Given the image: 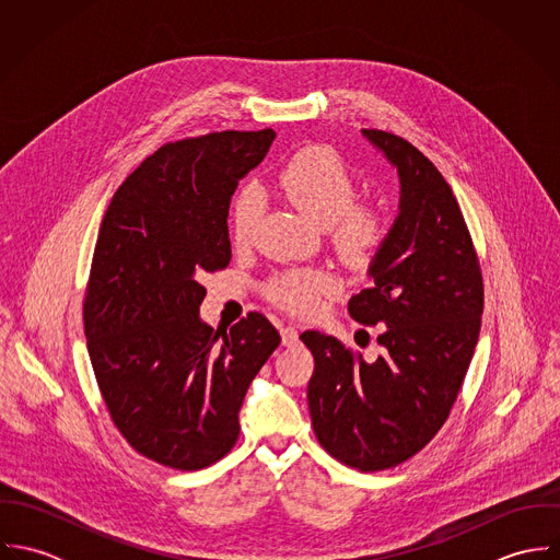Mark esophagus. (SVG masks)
<instances>
[{
  "label": "esophagus",
  "mask_w": 560,
  "mask_h": 560,
  "mask_svg": "<svg viewBox=\"0 0 560 560\" xmlns=\"http://www.w3.org/2000/svg\"><path fill=\"white\" fill-rule=\"evenodd\" d=\"M280 336H282V345L284 347H293L300 340V331L293 325H282L280 327Z\"/></svg>",
  "instance_id": "obj_1"
}]
</instances>
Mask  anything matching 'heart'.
Instances as JSON below:
<instances>
[{"instance_id":"obj_1","label":"heart","mask_w":560,"mask_h":560,"mask_svg":"<svg viewBox=\"0 0 560 560\" xmlns=\"http://www.w3.org/2000/svg\"><path fill=\"white\" fill-rule=\"evenodd\" d=\"M284 198L308 220L327 226L331 243L351 267H366L390 235V215L380 202H358L355 174L329 147H306L282 165L276 176ZM262 213V191L243 187L231 211V237L247 245ZM340 287L331 271L295 269L276 276L267 284V298L289 313L313 315L320 298Z\"/></svg>"}]
</instances>
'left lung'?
<instances>
[{
    "instance_id": "obj_1",
    "label": "left lung",
    "mask_w": 560,
    "mask_h": 560,
    "mask_svg": "<svg viewBox=\"0 0 560 560\" xmlns=\"http://www.w3.org/2000/svg\"><path fill=\"white\" fill-rule=\"evenodd\" d=\"M362 133L400 180L399 215L369 267L373 287L349 300L353 319L380 325L382 353L366 362L334 336L308 329L300 338L315 355L308 407L320 446L377 472L413 457L446 422L479 340L482 276L440 170L395 133Z\"/></svg>"
}]
</instances>
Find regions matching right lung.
Wrapping results in <instances>:
<instances>
[{"mask_svg": "<svg viewBox=\"0 0 560 560\" xmlns=\"http://www.w3.org/2000/svg\"><path fill=\"white\" fill-rule=\"evenodd\" d=\"M273 138L222 131L161 147L98 229L83 298L90 362L116 429L165 468L200 470L235 446L247 386L280 345L260 313L229 331L200 320L205 273L231 262V198Z\"/></svg>", "mask_w": 560, "mask_h": 560, "instance_id": "obj_1", "label": "right lung"}]
</instances>
